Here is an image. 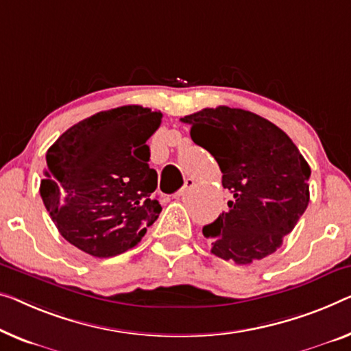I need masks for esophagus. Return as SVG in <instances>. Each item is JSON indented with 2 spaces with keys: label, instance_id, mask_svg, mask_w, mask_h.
<instances>
[{
  "label": "esophagus",
  "instance_id": "obj_1",
  "mask_svg": "<svg viewBox=\"0 0 351 351\" xmlns=\"http://www.w3.org/2000/svg\"><path fill=\"white\" fill-rule=\"evenodd\" d=\"M193 186H195V181H193L192 178H187L186 182H184V186H182V189H181V191H178V192L175 193V197H176V198H182V197H186L187 193H189V192L193 189Z\"/></svg>",
  "mask_w": 351,
  "mask_h": 351
}]
</instances>
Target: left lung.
I'll return each mask as SVG.
<instances>
[{"instance_id":"obj_1","label":"left lung","mask_w":351,"mask_h":351,"mask_svg":"<svg viewBox=\"0 0 351 351\" xmlns=\"http://www.w3.org/2000/svg\"><path fill=\"white\" fill-rule=\"evenodd\" d=\"M193 143L211 153L232 192L228 211L203 227L211 252L238 265L280 247L309 205L311 167L284 130L268 119L226 106L181 118Z\"/></svg>"}]
</instances>
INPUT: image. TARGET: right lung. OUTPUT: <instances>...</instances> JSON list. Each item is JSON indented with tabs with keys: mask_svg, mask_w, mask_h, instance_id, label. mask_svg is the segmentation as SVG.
Segmentation results:
<instances>
[{
	"mask_svg": "<svg viewBox=\"0 0 351 351\" xmlns=\"http://www.w3.org/2000/svg\"><path fill=\"white\" fill-rule=\"evenodd\" d=\"M160 112L124 106L67 129L47 151L42 202L61 237L97 258L132 249L162 208L146 145Z\"/></svg>",
	"mask_w": 351,
	"mask_h": 351,
	"instance_id": "add662e5",
	"label": "right lung"
}]
</instances>
